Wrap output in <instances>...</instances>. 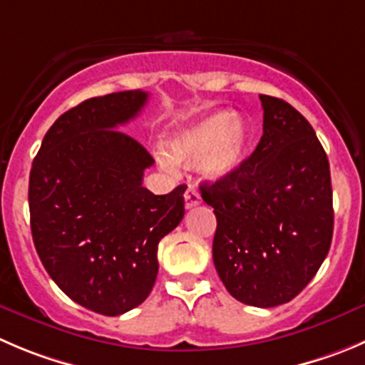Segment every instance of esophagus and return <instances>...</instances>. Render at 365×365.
Listing matches in <instances>:
<instances>
[{"mask_svg": "<svg viewBox=\"0 0 365 365\" xmlns=\"http://www.w3.org/2000/svg\"><path fill=\"white\" fill-rule=\"evenodd\" d=\"M199 204H200V193L197 192V190L193 188L192 185H190L188 190H186V193H185V206H186V210H192V207L199 206Z\"/></svg>", "mask_w": 365, "mask_h": 365, "instance_id": "obj_1", "label": "esophagus"}]
</instances>
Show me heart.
Returning a JSON list of instances; mask_svg holds the SVG:
<instances>
[{"label": "heart", "mask_w": 365, "mask_h": 365, "mask_svg": "<svg viewBox=\"0 0 365 365\" xmlns=\"http://www.w3.org/2000/svg\"><path fill=\"white\" fill-rule=\"evenodd\" d=\"M251 133L240 116L231 110L202 114L170 134L166 154L159 155L166 168L173 161L197 163L207 179L222 180L237 173L247 158Z\"/></svg>", "instance_id": "heart-1"}]
</instances>
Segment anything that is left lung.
<instances>
[{
  "instance_id": "1",
  "label": "left lung",
  "mask_w": 365,
  "mask_h": 365,
  "mask_svg": "<svg viewBox=\"0 0 365 365\" xmlns=\"http://www.w3.org/2000/svg\"><path fill=\"white\" fill-rule=\"evenodd\" d=\"M263 136L237 173L200 186L213 207V262L235 299L292 301L317 274L333 237L329 163L307 118L259 95Z\"/></svg>"
}]
</instances>
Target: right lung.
Instances as JSON below:
<instances>
[{
    "label": "right lung",
    "mask_w": 365,
    "mask_h": 365,
    "mask_svg": "<svg viewBox=\"0 0 365 365\" xmlns=\"http://www.w3.org/2000/svg\"><path fill=\"white\" fill-rule=\"evenodd\" d=\"M148 93L96 96L66 110L32 163L30 227L44 269L75 303L121 315L143 303L158 277V245L185 217V190L154 195V159L118 127Z\"/></svg>",
    "instance_id": "1"
}]
</instances>
